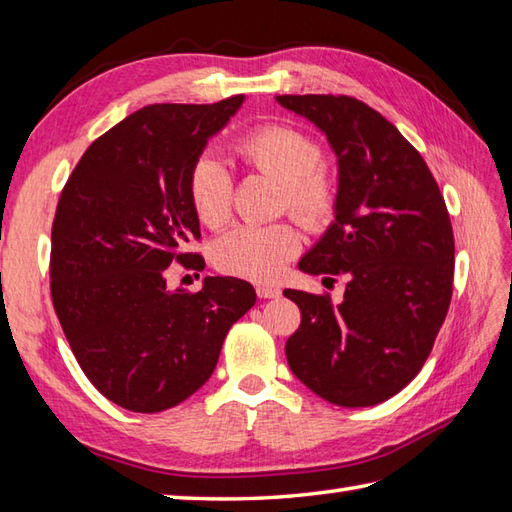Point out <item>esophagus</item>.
<instances>
[{
  "mask_svg": "<svg viewBox=\"0 0 512 512\" xmlns=\"http://www.w3.org/2000/svg\"><path fill=\"white\" fill-rule=\"evenodd\" d=\"M281 295V290L275 286H257V297L262 299H277Z\"/></svg>",
  "mask_w": 512,
  "mask_h": 512,
  "instance_id": "esophagus-1",
  "label": "esophagus"
}]
</instances>
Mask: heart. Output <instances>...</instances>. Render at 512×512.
<instances>
[{
    "instance_id": "1",
    "label": "heart",
    "mask_w": 512,
    "mask_h": 512,
    "mask_svg": "<svg viewBox=\"0 0 512 512\" xmlns=\"http://www.w3.org/2000/svg\"><path fill=\"white\" fill-rule=\"evenodd\" d=\"M237 154L248 167L284 187L290 215L310 231L330 226L336 211V184L321 171V149L306 134L284 125H264L237 140ZM189 195L200 220L217 228L231 217L233 178L220 158L204 154L193 162ZM295 226L239 224L213 246L215 266L228 275L270 281L299 253Z\"/></svg>"
}]
</instances>
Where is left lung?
<instances>
[{
    "label": "left lung",
    "mask_w": 512,
    "mask_h": 512,
    "mask_svg": "<svg viewBox=\"0 0 512 512\" xmlns=\"http://www.w3.org/2000/svg\"><path fill=\"white\" fill-rule=\"evenodd\" d=\"M328 138L334 222L299 259L308 275H345L339 306L284 290L301 310L286 358L303 385L339 407H372L407 387L447 317L453 228L438 182L409 140L350 96H277Z\"/></svg>",
    "instance_id": "8db88e82"
}]
</instances>
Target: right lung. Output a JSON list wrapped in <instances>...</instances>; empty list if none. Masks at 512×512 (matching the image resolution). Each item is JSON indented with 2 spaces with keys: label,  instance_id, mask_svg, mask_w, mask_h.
<instances>
[{
  "label": "right lung",
  "instance_id": "obj_1",
  "mask_svg": "<svg viewBox=\"0 0 512 512\" xmlns=\"http://www.w3.org/2000/svg\"><path fill=\"white\" fill-rule=\"evenodd\" d=\"M246 96L213 105H147L85 151L52 224L50 292L83 374L118 407L158 413L195 394L231 325L255 306L237 277L200 292L167 286V268H200L189 173Z\"/></svg>",
  "mask_w": 512,
  "mask_h": 512
}]
</instances>
